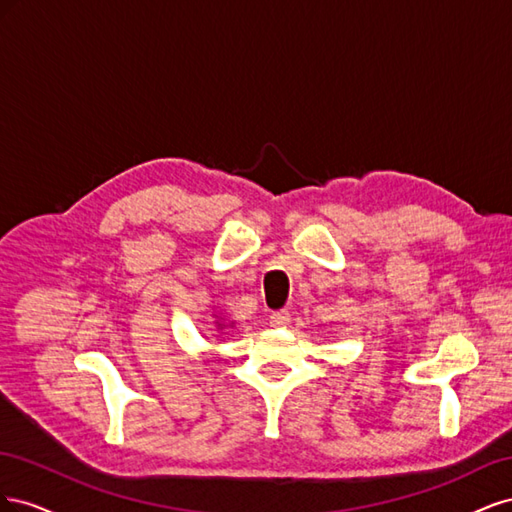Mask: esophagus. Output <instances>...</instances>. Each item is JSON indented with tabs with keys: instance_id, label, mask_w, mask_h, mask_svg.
<instances>
[{
	"instance_id": "esophagus-1",
	"label": "esophagus",
	"mask_w": 512,
	"mask_h": 512,
	"mask_svg": "<svg viewBox=\"0 0 512 512\" xmlns=\"http://www.w3.org/2000/svg\"><path fill=\"white\" fill-rule=\"evenodd\" d=\"M269 324L271 327H288L290 324V312L288 309H277L269 316Z\"/></svg>"
}]
</instances>
